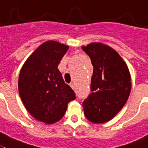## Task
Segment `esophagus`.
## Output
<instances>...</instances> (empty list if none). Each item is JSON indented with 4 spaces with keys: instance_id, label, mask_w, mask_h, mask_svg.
<instances>
[{
    "instance_id": "esophagus-1",
    "label": "esophagus",
    "mask_w": 148,
    "mask_h": 148,
    "mask_svg": "<svg viewBox=\"0 0 148 148\" xmlns=\"http://www.w3.org/2000/svg\"><path fill=\"white\" fill-rule=\"evenodd\" d=\"M70 87H71V88H72V89H73V90H74V83H73V82H71V83H70Z\"/></svg>"
}]
</instances>
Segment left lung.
Masks as SVG:
<instances>
[{"label": "left lung", "mask_w": 148, "mask_h": 148, "mask_svg": "<svg viewBox=\"0 0 148 148\" xmlns=\"http://www.w3.org/2000/svg\"><path fill=\"white\" fill-rule=\"evenodd\" d=\"M93 66L91 93L82 103L84 114L93 123L110 121L123 108L131 90L125 62L116 51L101 43L82 46Z\"/></svg>", "instance_id": "left-lung-1"}]
</instances>
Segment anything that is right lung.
Masks as SVG:
<instances>
[{
    "label": "right lung",
    "instance_id": "right-lung-1",
    "mask_svg": "<svg viewBox=\"0 0 148 148\" xmlns=\"http://www.w3.org/2000/svg\"><path fill=\"white\" fill-rule=\"evenodd\" d=\"M69 46L57 41L43 43L20 70L18 91L29 113L36 120L53 124L63 117L67 104L76 96L64 82L57 66Z\"/></svg>",
    "mask_w": 148,
    "mask_h": 148
}]
</instances>
